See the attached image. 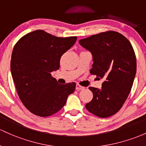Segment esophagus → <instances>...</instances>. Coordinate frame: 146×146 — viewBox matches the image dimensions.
Returning <instances> with one entry per match:
<instances>
[{
  "mask_svg": "<svg viewBox=\"0 0 146 146\" xmlns=\"http://www.w3.org/2000/svg\"><path fill=\"white\" fill-rule=\"evenodd\" d=\"M76 89L77 90H84V87H83V86H80L79 84H76Z\"/></svg>",
  "mask_w": 146,
  "mask_h": 146,
  "instance_id": "obj_1",
  "label": "esophagus"
}]
</instances>
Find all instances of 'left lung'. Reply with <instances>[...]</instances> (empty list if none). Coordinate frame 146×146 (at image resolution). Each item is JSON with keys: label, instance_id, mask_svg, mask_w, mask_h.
Masks as SVG:
<instances>
[{"label": "left lung", "instance_id": "obj_1", "mask_svg": "<svg viewBox=\"0 0 146 146\" xmlns=\"http://www.w3.org/2000/svg\"><path fill=\"white\" fill-rule=\"evenodd\" d=\"M79 42L92 55L90 74L104 80L100 89L89 88L93 98L86 109L100 117H110L121 109L131 91L136 72L134 48L125 36L112 31Z\"/></svg>", "mask_w": 146, "mask_h": 146}]
</instances>
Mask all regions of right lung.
I'll return each instance as SVG.
<instances>
[{
	"label": "right lung",
	"instance_id": "add662e5",
	"mask_svg": "<svg viewBox=\"0 0 146 146\" xmlns=\"http://www.w3.org/2000/svg\"><path fill=\"white\" fill-rule=\"evenodd\" d=\"M76 39L58 37L37 30L23 36L15 45L11 73L20 100L32 113L40 117L56 113L74 91L76 83L59 84L51 72L58 70L61 56Z\"/></svg>",
	"mask_w": 146,
	"mask_h": 146
}]
</instances>
